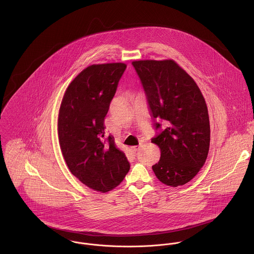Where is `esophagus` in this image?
<instances>
[{
    "mask_svg": "<svg viewBox=\"0 0 254 254\" xmlns=\"http://www.w3.org/2000/svg\"><path fill=\"white\" fill-rule=\"evenodd\" d=\"M140 150H141V147H140V146H138V147H133V148H132V152H133L134 154L138 153Z\"/></svg>",
    "mask_w": 254,
    "mask_h": 254,
    "instance_id": "obj_1",
    "label": "esophagus"
}]
</instances>
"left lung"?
I'll return each mask as SVG.
<instances>
[{"label": "left lung", "instance_id": "1", "mask_svg": "<svg viewBox=\"0 0 254 254\" xmlns=\"http://www.w3.org/2000/svg\"><path fill=\"white\" fill-rule=\"evenodd\" d=\"M132 65L142 83L158 130L152 142L161 152L153 165L164 185L189 183L204 165L210 148V120L203 95L173 60L135 61Z\"/></svg>", "mask_w": 254, "mask_h": 254}]
</instances>
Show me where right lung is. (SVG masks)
<instances>
[{
    "label": "right lung",
    "instance_id": "1",
    "mask_svg": "<svg viewBox=\"0 0 254 254\" xmlns=\"http://www.w3.org/2000/svg\"><path fill=\"white\" fill-rule=\"evenodd\" d=\"M126 68L123 63L88 66L67 87L59 111V142L68 169L100 192L119 186L130 168L114 137L104 131V118Z\"/></svg>",
    "mask_w": 254,
    "mask_h": 254
}]
</instances>
